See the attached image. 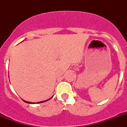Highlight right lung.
Listing matches in <instances>:
<instances>
[{
  "label": "right lung",
  "mask_w": 127,
  "mask_h": 127,
  "mask_svg": "<svg viewBox=\"0 0 127 127\" xmlns=\"http://www.w3.org/2000/svg\"><path fill=\"white\" fill-rule=\"evenodd\" d=\"M53 97V96H52ZM50 99H51V98H50ZM49 99H48V100H46V101H40V102H37V103H43V102H46V101H48ZM23 100V99H22ZM23 101H24V102H26V103H29V104H31V103H32V104H35V103H31V102H28V101H24V100H23Z\"/></svg>",
  "instance_id": "1"
}]
</instances>
